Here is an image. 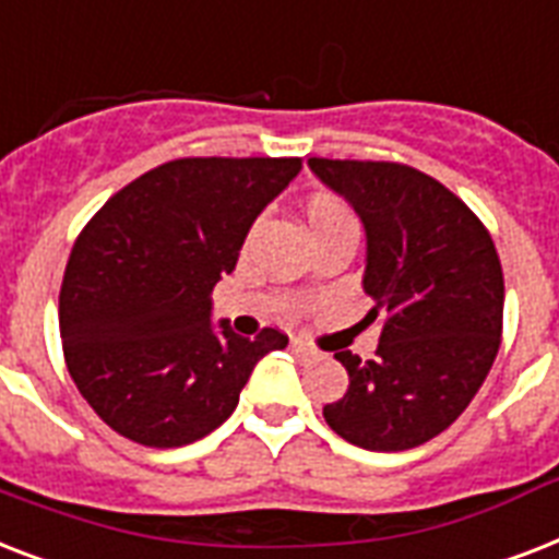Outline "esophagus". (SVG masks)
<instances>
[{"instance_id": "34e87169", "label": "esophagus", "mask_w": 559, "mask_h": 559, "mask_svg": "<svg viewBox=\"0 0 559 559\" xmlns=\"http://www.w3.org/2000/svg\"><path fill=\"white\" fill-rule=\"evenodd\" d=\"M289 348H293V354H298V357H313V354H316L313 345H310V342H305V340H293V342H289Z\"/></svg>"}]
</instances>
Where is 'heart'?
Masks as SVG:
<instances>
[{"label": "heart", "mask_w": 559, "mask_h": 559, "mask_svg": "<svg viewBox=\"0 0 559 559\" xmlns=\"http://www.w3.org/2000/svg\"><path fill=\"white\" fill-rule=\"evenodd\" d=\"M307 223L313 231H322L328 226H336V223H345V219H354V214L348 211V205L331 193H313L310 200H307Z\"/></svg>", "instance_id": "heart-1"}]
</instances>
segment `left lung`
Instances as JSON below:
<instances>
[{
    "instance_id": "obj_1",
    "label": "left lung",
    "mask_w": 559,
    "mask_h": 559,
    "mask_svg": "<svg viewBox=\"0 0 559 559\" xmlns=\"http://www.w3.org/2000/svg\"><path fill=\"white\" fill-rule=\"evenodd\" d=\"M368 237L366 287L382 331L373 359L340 350L350 377L324 406L333 432L371 452L441 435L481 389L502 345L504 278L485 223L438 179L400 162L310 159Z\"/></svg>"
}]
</instances>
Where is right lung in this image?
I'll return each mask as SVG.
<instances>
[{"label": "right lung", "instance_id": "obj_1", "mask_svg": "<svg viewBox=\"0 0 559 559\" xmlns=\"http://www.w3.org/2000/svg\"><path fill=\"white\" fill-rule=\"evenodd\" d=\"M301 159L197 156L147 170L83 226L60 287L66 368L95 415L130 441L186 447L235 412L258 359L287 348L211 324L254 217Z\"/></svg>", "mask_w": 559, "mask_h": 559}]
</instances>
